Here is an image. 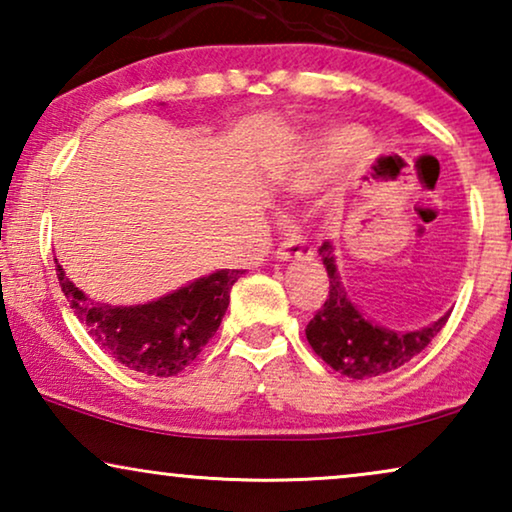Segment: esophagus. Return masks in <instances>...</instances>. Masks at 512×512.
Here are the masks:
<instances>
[{
    "label": "esophagus",
    "mask_w": 512,
    "mask_h": 512,
    "mask_svg": "<svg viewBox=\"0 0 512 512\" xmlns=\"http://www.w3.org/2000/svg\"><path fill=\"white\" fill-rule=\"evenodd\" d=\"M314 251L310 244H307L305 240H300V237H296V240H286L284 244H279V249L275 251V258L277 261H312Z\"/></svg>",
    "instance_id": "1"
}]
</instances>
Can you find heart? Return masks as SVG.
Here are the masks:
<instances>
[{
  "label": "heart",
  "mask_w": 512,
  "mask_h": 512,
  "mask_svg": "<svg viewBox=\"0 0 512 512\" xmlns=\"http://www.w3.org/2000/svg\"><path fill=\"white\" fill-rule=\"evenodd\" d=\"M363 142L361 132L356 128H345L335 135L321 139L317 146L307 149L303 156L296 160L286 174V186L293 193H310L314 188L321 186V181L331 170H335L340 163L352 156L354 149H359Z\"/></svg>",
  "instance_id": "b5f03b06"
}]
</instances>
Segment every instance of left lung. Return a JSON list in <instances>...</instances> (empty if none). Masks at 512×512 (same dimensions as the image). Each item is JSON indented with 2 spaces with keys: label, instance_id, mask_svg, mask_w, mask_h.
<instances>
[{
  "label": "left lung",
  "instance_id": "8db88e82",
  "mask_svg": "<svg viewBox=\"0 0 512 512\" xmlns=\"http://www.w3.org/2000/svg\"><path fill=\"white\" fill-rule=\"evenodd\" d=\"M333 251V242H324L319 247V256L326 265L331 286H328L324 307L314 314V319L305 328L310 347L333 370L354 377V380L391 373L426 349V345L443 331L450 312L419 331H389V328L370 321L349 298Z\"/></svg>",
  "mask_w": 512,
  "mask_h": 512
}]
</instances>
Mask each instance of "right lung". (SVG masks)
Segmentation results:
<instances>
[{"label":"right lung","instance_id":"right-lung-1","mask_svg":"<svg viewBox=\"0 0 512 512\" xmlns=\"http://www.w3.org/2000/svg\"><path fill=\"white\" fill-rule=\"evenodd\" d=\"M55 261V272L76 317L104 352L142 375L172 377L219 331L230 289L242 270H216L144 305L95 303Z\"/></svg>","mask_w":512,"mask_h":512}]
</instances>
